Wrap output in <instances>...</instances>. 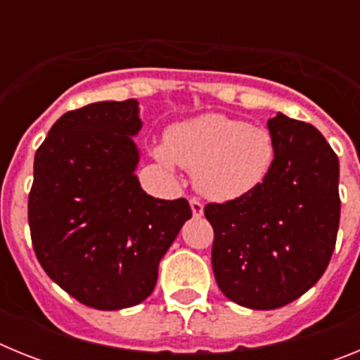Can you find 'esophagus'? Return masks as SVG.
Returning <instances> with one entry per match:
<instances>
[{
  "instance_id": "obj_1",
  "label": "esophagus",
  "mask_w": 360,
  "mask_h": 360,
  "mask_svg": "<svg viewBox=\"0 0 360 360\" xmlns=\"http://www.w3.org/2000/svg\"><path fill=\"white\" fill-rule=\"evenodd\" d=\"M189 203L191 209H193V216H195V218H200V216L203 214V203L196 198H191Z\"/></svg>"
}]
</instances>
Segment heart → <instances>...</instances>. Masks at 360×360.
<instances>
[{"instance_id": "b5f03b06", "label": "heart", "mask_w": 360, "mask_h": 360, "mask_svg": "<svg viewBox=\"0 0 360 360\" xmlns=\"http://www.w3.org/2000/svg\"><path fill=\"white\" fill-rule=\"evenodd\" d=\"M155 157L171 167L195 171V186L218 202L250 195L262 186L276 160V141L262 126L221 113L176 124Z\"/></svg>"}]
</instances>
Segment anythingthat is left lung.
Segmentation results:
<instances>
[{
  "label": "left lung",
  "mask_w": 360,
  "mask_h": 360,
  "mask_svg": "<svg viewBox=\"0 0 360 360\" xmlns=\"http://www.w3.org/2000/svg\"><path fill=\"white\" fill-rule=\"evenodd\" d=\"M276 160L250 195L207 203L219 290L254 310H274L310 290L335 249L341 218L339 158L311 124L269 120Z\"/></svg>",
  "instance_id": "1"
}]
</instances>
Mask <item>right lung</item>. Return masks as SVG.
<instances>
[{"label":"right lung","instance_id":"right-lung-1","mask_svg":"<svg viewBox=\"0 0 360 360\" xmlns=\"http://www.w3.org/2000/svg\"><path fill=\"white\" fill-rule=\"evenodd\" d=\"M141 128L135 98L88 104L57 120L34 158L28 225L37 262L97 310L142 303L193 216L186 198H153L141 187L131 139Z\"/></svg>","mask_w":360,"mask_h":360}]
</instances>
